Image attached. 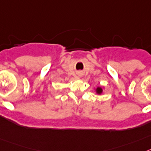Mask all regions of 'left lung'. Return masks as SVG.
Wrapping results in <instances>:
<instances>
[{"instance_id":"left-lung-1","label":"left lung","mask_w":151,"mask_h":151,"mask_svg":"<svg viewBox=\"0 0 151 151\" xmlns=\"http://www.w3.org/2000/svg\"><path fill=\"white\" fill-rule=\"evenodd\" d=\"M104 89V87H100V86H98L96 88H95V92L96 93L97 95H101L102 93H103V89Z\"/></svg>"}]
</instances>
